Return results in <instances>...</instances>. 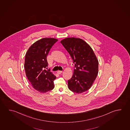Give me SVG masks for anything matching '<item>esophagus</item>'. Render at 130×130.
<instances>
[{
    "label": "esophagus",
    "mask_w": 130,
    "mask_h": 130,
    "mask_svg": "<svg viewBox=\"0 0 130 130\" xmlns=\"http://www.w3.org/2000/svg\"><path fill=\"white\" fill-rule=\"evenodd\" d=\"M62 71H58L57 72L58 74H60L61 73H62Z\"/></svg>",
    "instance_id": "obj_1"
}]
</instances>
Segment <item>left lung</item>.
Here are the masks:
<instances>
[{
	"mask_svg": "<svg viewBox=\"0 0 130 130\" xmlns=\"http://www.w3.org/2000/svg\"><path fill=\"white\" fill-rule=\"evenodd\" d=\"M68 52L75 69L68 88L76 93H82L91 87L98 73V60L92 48L79 38H67L60 41Z\"/></svg>",
	"mask_w": 130,
	"mask_h": 130,
	"instance_id": "1",
	"label": "left lung"
}]
</instances>
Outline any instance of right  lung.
Listing matches in <instances>:
<instances>
[{
    "instance_id": "right-lung-1",
    "label": "right lung",
    "mask_w": 130,
    "mask_h": 130,
    "mask_svg": "<svg viewBox=\"0 0 130 130\" xmlns=\"http://www.w3.org/2000/svg\"><path fill=\"white\" fill-rule=\"evenodd\" d=\"M58 41L54 38H44L34 43L27 52L24 69L26 77L33 88L40 93H46L53 90L54 80L56 77L48 66L47 56L51 48Z\"/></svg>"
}]
</instances>
